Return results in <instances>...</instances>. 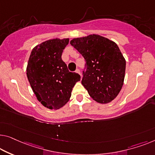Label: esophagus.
Returning <instances> with one entry per match:
<instances>
[{
  "label": "esophagus",
  "instance_id": "esophagus-1",
  "mask_svg": "<svg viewBox=\"0 0 155 155\" xmlns=\"http://www.w3.org/2000/svg\"><path fill=\"white\" fill-rule=\"evenodd\" d=\"M76 72L78 73V74H79L81 75V71L79 70V69H77V70H76Z\"/></svg>",
  "mask_w": 155,
  "mask_h": 155
}]
</instances>
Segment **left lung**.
Instances as JSON below:
<instances>
[{
  "mask_svg": "<svg viewBox=\"0 0 155 155\" xmlns=\"http://www.w3.org/2000/svg\"><path fill=\"white\" fill-rule=\"evenodd\" d=\"M70 44L85 59L81 84L89 95L101 104L114 100L123 85L126 68L117 45L98 35L73 39Z\"/></svg>",
  "mask_w": 155,
  "mask_h": 155,
  "instance_id": "obj_1",
  "label": "left lung"
}]
</instances>
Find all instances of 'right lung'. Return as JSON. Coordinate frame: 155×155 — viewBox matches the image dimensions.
Here are the masks:
<instances>
[{"label":"right lung","instance_id":"right-lung-1","mask_svg":"<svg viewBox=\"0 0 155 155\" xmlns=\"http://www.w3.org/2000/svg\"><path fill=\"white\" fill-rule=\"evenodd\" d=\"M69 39H53L32 50L26 69L28 79L37 99L49 109H58L70 100L81 77L68 70L62 60Z\"/></svg>","mask_w":155,"mask_h":155}]
</instances>
